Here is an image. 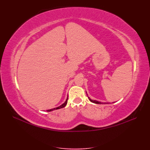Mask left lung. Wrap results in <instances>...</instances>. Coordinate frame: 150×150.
Returning a JSON list of instances; mask_svg holds the SVG:
<instances>
[{
  "mask_svg": "<svg viewBox=\"0 0 150 150\" xmlns=\"http://www.w3.org/2000/svg\"><path fill=\"white\" fill-rule=\"evenodd\" d=\"M89 100L91 101V102H93V103H96V104H102L103 103H101V102H99V101H96V100H92V99H89Z\"/></svg>",
  "mask_w": 150,
  "mask_h": 150,
  "instance_id": "8db88e82",
  "label": "left lung"
}]
</instances>
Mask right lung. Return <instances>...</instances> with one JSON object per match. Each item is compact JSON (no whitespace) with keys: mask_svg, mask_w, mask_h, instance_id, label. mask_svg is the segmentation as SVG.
I'll return each instance as SVG.
<instances>
[{"mask_svg":"<svg viewBox=\"0 0 150 150\" xmlns=\"http://www.w3.org/2000/svg\"><path fill=\"white\" fill-rule=\"evenodd\" d=\"M67 99H68V96H67V99H66V101H65V103H63V104H62V105H61L60 106H59V107H57V108H56L51 109V110H47V111H53V110H58V109H61V108H62L65 107L66 105L67 104Z\"/></svg>","mask_w":150,"mask_h":150,"instance_id":"obj_1","label":"right lung"}]
</instances>
